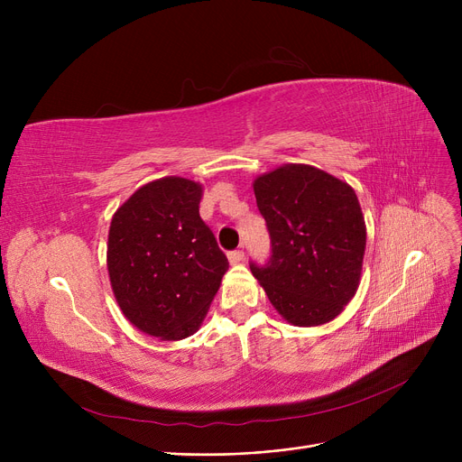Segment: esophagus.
I'll list each match as a JSON object with an SVG mask.
<instances>
[{
    "label": "esophagus",
    "instance_id": "34e87169",
    "mask_svg": "<svg viewBox=\"0 0 462 462\" xmlns=\"http://www.w3.org/2000/svg\"><path fill=\"white\" fill-rule=\"evenodd\" d=\"M228 262H230L232 265H236V263H239V262H244V251H232V253H228Z\"/></svg>",
    "mask_w": 462,
    "mask_h": 462
}]
</instances>
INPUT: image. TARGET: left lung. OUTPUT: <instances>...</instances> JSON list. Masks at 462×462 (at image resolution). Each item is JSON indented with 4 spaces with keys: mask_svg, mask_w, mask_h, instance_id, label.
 Here are the masks:
<instances>
[{
    "mask_svg": "<svg viewBox=\"0 0 462 462\" xmlns=\"http://www.w3.org/2000/svg\"><path fill=\"white\" fill-rule=\"evenodd\" d=\"M258 209L273 254L251 272L292 326L335 320L357 292L367 226L356 190L324 170L288 162L254 178Z\"/></svg>",
    "mask_w": 462,
    "mask_h": 462,
    "instance_id": "8db88e82",
    "label": "left lung"
}]
</instances>
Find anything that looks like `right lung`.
<instances>
[{"label": "right lung", "instance_id": "1", "mask_svg": "<svg viewBox=\"0 0 462 462\" xmlns=\"http://www.w3.org/2000/svg\"><path fill=\"white\" fill-rule=\"evenodd\" d=\"M204 187L166 176L136 189L110 223L106 268L124 317L161 341L197 333L228 270L200 218Z\"/></svg>", "mask_w": 462, "mask_h": 462}]
</instances>
